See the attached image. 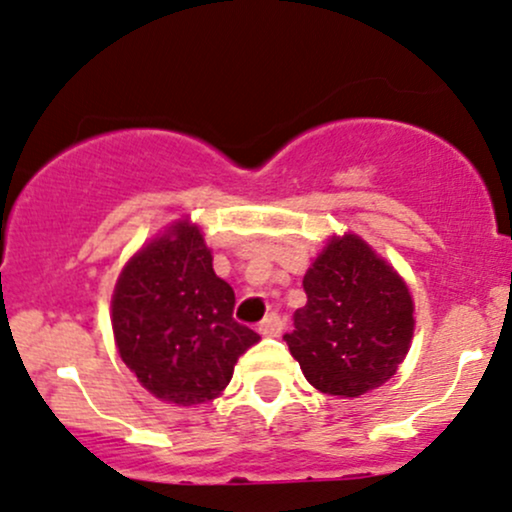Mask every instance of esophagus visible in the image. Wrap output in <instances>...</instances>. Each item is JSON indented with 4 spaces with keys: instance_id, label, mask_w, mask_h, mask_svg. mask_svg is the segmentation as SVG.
<instances>
[{
    "instance_id": "34e87169",
    "label": "esophagus",
    "mask_w": 512,
    "mask_h": 512,
    "mask_svg": "<svg viewBox=\"0 0 512 512\" xmlns=\"http://www.w3.org/2000/svg\"><path fill=\"white\" fill-rule=\"evenodd\" d=\"M258 333H261L263 338H278L282 333V318L278 314H268L261 323H258Z\"/></svg>"
}]
</instances>
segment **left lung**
Returning a JSON list of instances; mask_svg holds the SVG:
<instances>
[{
	"mask_svg": "<svg viewBox=\"0 0 512 512\" xmlns=\"http://www.w3.org/2000/svg\"><path fill=\"white\" fill-rule=\"evenodd\" d=\"M306 306L285 335L316 390L359 398L398 371L414 333L405 280L357 234L328 239L304 275Z\"/></svg>",
	"mask_w": 512,
	"mask_h": 512,
	"instance_id": "left-lung-1",
	"label": "left lung"
}]
</instances>
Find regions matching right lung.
I'll use <instances>...</instances> for the list:
<instances>
[{"instance_id":"1","label":"right lung","mask_w":512,"mask_h":512,"mask_svg":"<svg viewBox=\"0 0 512 512\" xmlns=\"http://www.w3.org/2000/svg\"><path fill=\"white\" fill-rule=\"evenodd\" d=\"M234 290L213 270L194 222L179 220L129 258L112 294L122 362L155 398L201 405L232 381L258 335L232 318Z\"/></svg>"}]
</instances>
